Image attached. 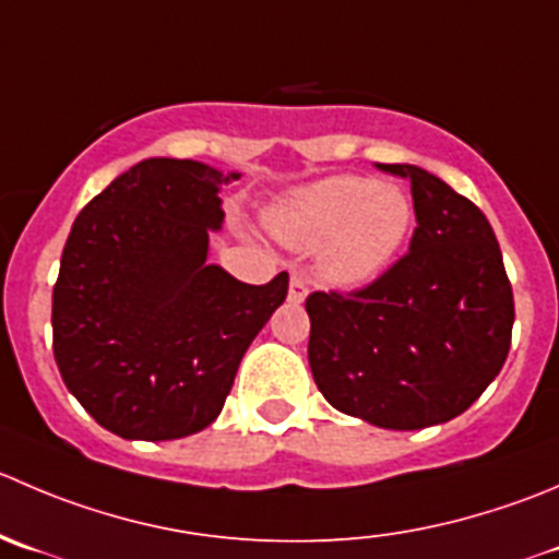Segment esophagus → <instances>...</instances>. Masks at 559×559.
I'll list each match as a JSON object with an SVG mask.
<instances>
[{"label": "esophagus", "mask_w": 559, "mask_h": 559, "mask_svg": "<svg viewBox=\"0 0 559 559\" xmlns=\"http://www.w3.org/2000/svg\"><path fill=\"white\" fill-rule=\"evenodd\" d=\"M308 295V281L302 275H292L289 278V300L292 302H302Z\"/></svg>", "instance_id": "esophagus-1"}]
</instances>
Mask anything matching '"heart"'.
<instances>
[{
    "label": "heart",
    "mask_w": 559,
    "mask_h": 559,
    "mask_svg": "<svg viewBox=\"0 0 559 559\" xmlns=\"http://www.w3.org/2000/svg\"><path fill=\"white\" fill-rule=\"evenodd\" d=\"M409 226V197L401 188L379 186L366 177L317 182L278 218L281 235L297 246H324V273L341 284H362L382 273Z\"/></svg>",
    "instance_id": "1"
}]
</instances>
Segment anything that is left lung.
<instances>
[{
	"mask_svg": "<svg viewBox=\"0 0 559 559\" xmlns=\"http://www.w3.org/2000/svg\"><path fill=\"white\" fill-rule=\"evenodd\" d=\"M377 169L409 180V251L360 289L306 297L308 362L338 412L415 431L462 415L500 373L513 289L495 229L467 197L420 166Z\"/></svg>",
	"mask_w": 559,
	"mask_h": 559,
	"instance_id": "8db88e82",
	"label": "left lung"
}]
</instances>
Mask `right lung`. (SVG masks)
Returning a JSON list of instances; mask_svg holds the SVG:
<instances>
[{
	"label": "right lung",
	"instance_id": "obj_1",
	"mask_svg": "<svg viewBox=\"0 0 559 559\" xmlns=\"http://www.w3.org/2000/svg\"><path fill=\"white\" fill-rule=\"evenodd\" d=\"M224 177L197 160L130 166L79 213L53 284V360L122 440H180L224 409L289 275L251 286L207 264Z\"/></svg>",
	"mask_w": 559,
	"mask_h": 559
}]
</instances>
